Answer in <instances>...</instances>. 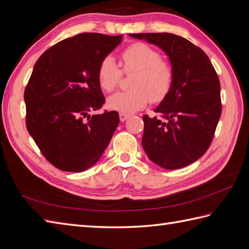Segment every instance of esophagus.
<instances>
[{
	"mask_svg": "<svg viewBox=\"0 0 249 249\" xmlns=\"http://www.w3.org/2000/svg\"><path fill=\"white\" fill-rule=\"evenodd\" d=\"M129 118V115L128 114H126V113H120V120H121V122H125V121Z\"/></svg>",
	"mask_w": 249,
	"mask_h": 249,
	"instance_id": "34e87169",
	"label": "esophagus"
}]
</instances>
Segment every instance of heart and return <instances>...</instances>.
Segmentation results:
<instances>
[{
	"mask_svg": "<svg viewBox=\"0 0 249 249\" xmlns=\"http://www.w3.org/2000/svg\"><path fill=\"white\" fill-rule=\"evenodd\" d=\"M122 69L112 57L104 58L97 70L101 88L110 93L119 86L124 73H134L131 89L115 93L108 100V107L121 113H132L153 104L162 102L174 83V70L159 52L143 42L132 43L120 55Z\"/></svg>",
	"mask_w": 249,
	"mask_h": 249,
	"instance_id": "obj_1",
	"label": "heart"
}]
</instances>
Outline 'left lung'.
I'll use <instances>...</instances> for the list:
<instances>
[{"instance_id":"8db88e82","label":"left lung","mask_w":249,"mask_h":249,"mask_svg":"<svg viewBox=\"0 0 249 249\" xmlns=\"http://www.w3.org/2000/svg\"><path fill=\"white\" fill-rule=\"evenodd\" d=\"M162 49L174 70L170 93L143 115L142 146L153 162L176 170L195 162L209 148L221 118V85L205 52L170 33L130 34Z\"/></svg>"}]
</instances>
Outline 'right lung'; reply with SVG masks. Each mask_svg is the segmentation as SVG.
<instances>
[{"label":"right lung","mask_w":249,"mask_h":249,"mask_svg":"<svg viewBox=\"0 0 249 249\" xmlns=\"http://www.w3.org/2000/svg\"><path fill=\"white\" fill-rule=\"evenodd\" d=\"M123 35L82 33L51 46L35 63L26 85V128L57 169L83 172L101 158L120 123L105 104L97 70Z\"/></svg>","instance_id":"right-lung-1"}]
</instances>
